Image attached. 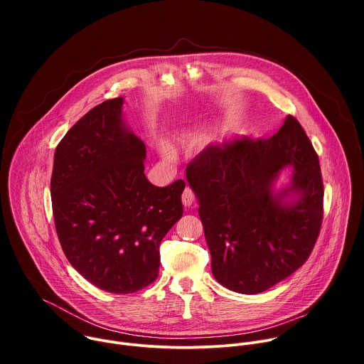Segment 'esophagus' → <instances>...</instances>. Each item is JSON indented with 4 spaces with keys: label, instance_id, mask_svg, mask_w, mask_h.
<instances>
[{
    "label": "esophagus",
    "instance_id": "esophagus-1",
    "mask_svg": "<svg viewBox=\"0 0 364 364\" xmlns=\"http://www.w3.org/2000/svg\"><path fill=\"white\" fill-rule=\"evenodd\" d=\"M181 200H183V204L186 209H190L193 201H194V193L191 191V188L186 187V190L183 191V196H181Z\"/></svg>",
    "mask_w": 364,
    "mask_h": 364
}]
</instances>
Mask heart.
Returning <instances> with one entry per match:
<instances>
[{"mask_svg":"<svg viewBox=\"0 0 364 364\" xmlns=\"http://www.w3.org/2000/svg\"><path fill=\"white\" fill-rule=\"evenodd\" d=\"M157 149L161 154V157L166 160H173L176 157V151L174 146L170 144V141L167 139H159L157 141Z\"/></svg>","mask_w":364,"mask_h":364,"instance_id":"heart-1","label":"heart"}]
</instances>
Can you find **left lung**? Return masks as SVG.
<instances>
[{
  "label": "left lung",
  "instance_id": "obj_1",
  "mask_svg": "<svg viewBox=\"0 0 364 364\" xmlns=\"http://www.w3.org/2000/svg\"><path fill=\"white\" fill-rule=\"evenodd\" d=\"M285 169L290 180L277 188ZM186 177L213 277L225 288L264 292L304 265L320 233L324 190L318 155L294 117L268 139L235 135L209 144Z\"/></svg>",
  "mask_w": 364,
  "mask_h": 364
}]
</instances>
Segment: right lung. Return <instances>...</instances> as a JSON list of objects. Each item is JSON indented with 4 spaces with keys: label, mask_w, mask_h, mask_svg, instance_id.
I'll list each match as a JSON object with an SVG mask.
<instances>
[{
    "label": "right lung",
    "mask_w": 364,
    "mask_h": 364,
    "mask_svg": "<svg viewBox=\"0 0 364 364\" xmlns=\"http://www.w3.org/2000/svg\"><path fill=\"white\" fill-rule=\"evenodd\" d=\"M124 102H102L68 131L50 181L68 261L112 294L136 292L159 277L160 243L183 216L186 187L183 180L167 187L146 180V149L124 118Z\"/></svg>",
    "instance_id": "add662e5"
}]
</instances>
